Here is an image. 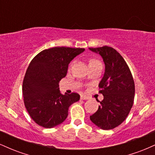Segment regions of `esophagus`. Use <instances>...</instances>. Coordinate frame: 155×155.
I'll return each instance as SVG.
<instances>
[{
	"instance_id": "1",
	"label": "esophagus",
	"mask_w": 155,
	"mask_h": 155,
	"mask_svg": "<svg viewBox=\"0 0 155 155\" xmlns=\"http://www.w3.org/2000/svg\"><path fill=\"white\" fill-rule=\"evenodd\" d=\"M80 98H81V100H87L88 97L84 95H81V96H80Z\"/></svg>"
}]
</instances>
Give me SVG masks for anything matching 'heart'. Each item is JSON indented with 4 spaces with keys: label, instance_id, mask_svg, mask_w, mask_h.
<instances>
[{
    "label": "heart",
    "instance_id": "1",
    "mask_svg": "<svg viewBox=\"0 0 155 155\" xmlns=\"http://www.w3.org/2000/svg\"><path fill=\"white\" fill-rule=\"evenodd\" d=\"M99 63V62L97 61V60H92L90 61V63Z\"/></svg>",
    "mask_w": 155,
    "mask_h": 155
}]
</instances>
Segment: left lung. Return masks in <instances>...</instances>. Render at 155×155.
Wrapping results in <instances>:
<instances>
[{"mask_svg":"<svg viewBox=\"0 0 155 155\" xmlns=\"http://www.w3.org/2000/svg\"><path fill=\"white\" fill-rule=\"evenodd\" d=\"M89 49L100 54L105 64L104 76L98 85L104 99L90 119L101 129H113L124 122L132 108L134 81L128 65L114 48L104 46Z\"/></svg>","mask_w":155,"mask_h":155,"instance_id":"8db88e82","label":"left lung"}]
</instances>
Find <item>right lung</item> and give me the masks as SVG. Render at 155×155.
I'll return each mask as SVG.
<instances>
[{
	"label": "right lung",
	"mask_w": 155,
	"mask_h": 155,
	"mask_svg": "<svg viewBox=\"0 0 155 155\" xmlns=\"http://www.w3.org/2000/svg\"><path fill=\"white\" fill-rule=\"evenodd\" d=\"M84 50L53 47L41 51L32 60L23 80L22 94L27 111L38 125L52 128L61 124L71 105L79 101L76 92L60 93L59 83L66 76L71 61Z\"/></svg>",
	"instance_id": "1"
}]
</instances>
